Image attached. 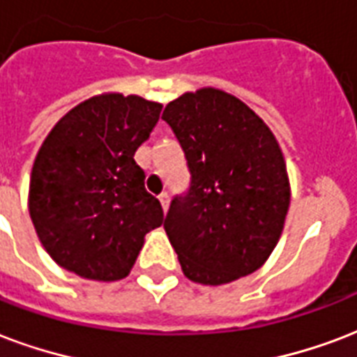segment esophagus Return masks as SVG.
<instances>
[{"label":"esophagus","instance_id":"34e87169","mask_svg":"<svg viewBox=\"0 0 357 357\" xmlns=\"http://www.w3.org/2000/svg\"><path fill=\"white\" fill-rule=\"evenodd\" d=\"M159 202H160V206H162V211L167 213L168 204H170V197H168L167 192H162V195H160V197H159Z\"/></svg>","mask_w":357,"mask_h":357}]
</instances>
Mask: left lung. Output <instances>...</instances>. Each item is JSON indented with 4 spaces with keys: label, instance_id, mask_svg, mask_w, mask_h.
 <instances>
[{
    "label": "left lung",
    "instance_id": "left-lung-1",
    "mask_svg": "<svg viewBox=\"0 0 357 357\" xmlns=\"http://www.w3.org/2000/svg\"><path fill=\"white\" fill-rule=\"evenodd\" d=\"M189 189L170 202L165 230L185 277L225 284L257 271L281 238L290 185L281 148L249 106L204 88L168 102Z\"/></svg>",
    "mask_w": 357,
    "mask_h": 357
}]
</instances>
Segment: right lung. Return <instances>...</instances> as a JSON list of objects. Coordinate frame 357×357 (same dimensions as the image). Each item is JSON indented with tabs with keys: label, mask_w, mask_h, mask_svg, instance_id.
I'll return each mask as SVG.
<instances>
[{
	"label": "right lung",
	"mask_w": 357,
	"mask_h": 357,
	"mask_svg": "<svg viewBox=\"0 0 357 357\" xmlns=\"http://www.w3.org/2000/svg\"><path fill=\"white\" fill-rule=\"evenodd\" d=\"M162 105L106 93L59 119L35 157L29 215L40 243L61 268L93 281L129 275L144 236L162 225L136 149Z\"/></svg>",
	"instance_id": "right-lung-1"
}]
</instances>
